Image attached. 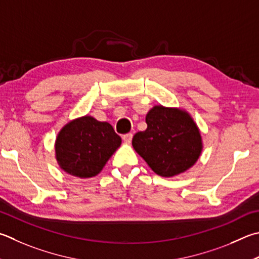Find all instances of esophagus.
<instances>
[{"instance_id":"34e87169","label":"esophagus","mask_w":259,"mask_h":259,"mask_svg":"<svg viewBox=\"0 0 259 259\" xmlns=\"http://www.w3.org/2000/svg\"><path fill=\"white\" fill-rule=\"evenodd\" d=\"M122 139L125 144H130L131 140H133V134H125L122 136Z\"/></svg>"}]
</instances>
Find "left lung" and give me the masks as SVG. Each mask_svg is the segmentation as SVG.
I'll use <instances>...</instances> for the list:
<instances>
[{"mask_svg":"<svg viewBox=\"0 0 259 259\" xmlns=\"http://www.w3.org/2000/svg\"><path fill=\"white\" fill-rule=\"evenodd\" d=\"M147 129L133 138L136 152L161 177H175L199 158L203 142L190 114L177 107L155 105L146 115Z\"/></svg>","mask_w":259,"mask_h":259,"instance_id":"obj_1","label":"left lung"}]
</instances>
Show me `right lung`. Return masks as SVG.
<instances>
[{"mask_svg":"<svg viewBox=\"0 0 259 259\" xmlns=\"http://www.w3.org/2000/svg\"><path fill=\"white\" fill-rule=\"evenodd\" d=\"M121 137L107 122L84 115L65 124L55 140V157L64 172L81 179L97 176L120 147Z\"/></svg>","mask_w":259,"mask_h":259,"instance_id":"add662e5","label":"right lung"}]
</instances>
